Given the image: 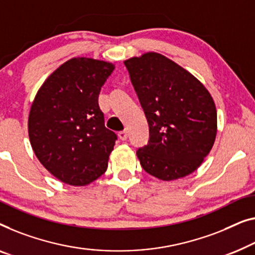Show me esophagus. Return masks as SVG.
<instances>
[{
    "label": "esophagus",
    "instance_id": "1",
    "mask_svg": "<svg viewBox=\"0 0 255 255\" xmlns=\"http://www.w3.org/2000/svg\"><path fill=\"white\" fill-rule=\"evenodd\" d=\"M128 131H121L119 133V136L121 140H127L128 139Z\"/></svg>",
    "mask_w": 255,
    "mask_h": 255
}]
</instances>
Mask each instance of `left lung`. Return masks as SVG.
<instances>
[{
  "mask_svg": "<svg viewBox=\"0 0 255 255\" xmlns=\"http://www.w3.org/2000/svg\"><path fill=\"white\" fill-rule=\"evenodd\" d=\"M124 64L149 127L148 143L136 150L143 170L162 180L190 175L215 141L212 95L193 75L158 53Z\"/></svg>",
  "mask_w": 255,
  "mask_h": 255,
  "instance_id": "1",
  "label": "left lung"
}]
</instances>
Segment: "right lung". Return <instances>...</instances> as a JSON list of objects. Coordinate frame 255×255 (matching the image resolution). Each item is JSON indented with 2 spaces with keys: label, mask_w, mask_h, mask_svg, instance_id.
I'll list each match as a JSON object with an SVG mask.
<instances>
[{
  "label": "right lung",
  "mask_w": 255,
  "mask_h": 255,
  "mask_svg": "<svg viewBox=\"0 0 255 255\" xmlns=\"http://www.w3.org/2000/svg\"><path fill=\"white\" fill-rule=\"evenodd\" d=\"M114 69L109 62L71 58L48 77L31 106L33 152L51 175L69 185H87L108 168L117 135L105 127L98 99Z\"/></svg>",
  "instance_id": "obj_1"
}]
</instances>
